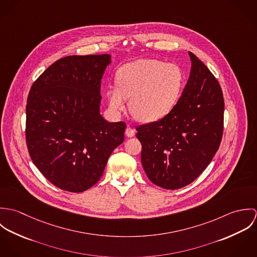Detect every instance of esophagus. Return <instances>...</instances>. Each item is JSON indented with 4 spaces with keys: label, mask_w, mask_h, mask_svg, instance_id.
<instances>
[{
    "label": "esophagus",
    "mask_w": 257,
    "mask_h": 257,
    "mask_svg": "<svg viewBox=\"0 0 257 257\" xmlns=\"http://www.w3.org/2000/svg\"><path fill=\"white\" fill-rule=\"evenodd\" d=\"M135 134H136V132H135V130H134L133 127L127 126V127L125 128V136H126L127 138H133V137L135 136Z\"/></svg>",
    "instance_id": "obj_1"
}]
</instances>
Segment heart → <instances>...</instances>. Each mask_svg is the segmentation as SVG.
<instances>
[{
  "mask_svg": "<svg viewBox=\"0 0 257 257\" xmlns=\"http://www.w3.org/2000/svg\"><path fill=\"white\" fill-rule=\"evenodd\" d=\"M114 80L116 86L107 90L110 110H124L125 100H130L132 115L145 123L167 116L177 105L185 86V75L178 65L152 58L122 65Z\"/></svg>",
  "mask_w": 257,
  "mask_h": 257,
  "instance_id": "heart-1",
  "label": "heart"
}]
</instances>
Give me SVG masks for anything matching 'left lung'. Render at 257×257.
<instances>
[{"label": "left lung", "mask_w": 257, "mask_h": 257, "mask_svg": "<svg viewBox=\"0 0 257 257\" xmlns=\"http://www.w3.org/2000/svg\"><path fill=\"white\" fill-rule=\"evenodd\" d=\"M189 56L190 77L175 108L164 118L137 127L147 177L168 190L192 183L210 164L222 138L220 84L195 54Z\"/></svg>", "instance_id": "8db88e82"}]
</instances>
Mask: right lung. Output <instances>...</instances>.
I'll return each mask as SVG.
<instances>
[{"label":"right lung","mask_w":257,"mask_h":257,"mask_svg":"<svg viewBox=\"0 0 257 257\" xmlns=\"http://www.w3.org/2000/svg\"><path fill=\"white\" fill-rule=\"evenodd\" d=\"M110 54L71 55L51 64L28 97L26 139L30 156L54 186L80 193L97 183L125 122L100 113L101 80Z\"/></svg>","instance_id":"add662e5"}]
</instances>
